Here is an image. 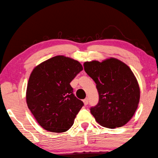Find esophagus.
Masks as SVG:
<instances>
[{
  "mask_svg": "<svg viewBox=\"0 0 158 158\" xmlns=\"http://www.w3.org/2000/svg\"><path fill=\"white\" fill-rule=\"evenodd\" d=\"M84 105L85 106H86V105H88V98H85V99H84Z\"/></svg>",
  "mask_w": 158,
  "mask_h": 158,
  "instance_id": "1",
  "label": "esophagus"
}]
</instances>
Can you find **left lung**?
I'll use <instances>...</instances> for the list:
<instances>
[{
  "instance_id": "left-lung-1",
  "label": "left lung",
  "mask_w": 158,
  "mask_h": 158,
  "mask_svg": "<svg viewBox=\"0 0 158 158\" xmlns=\"http://www.w3.org/2000/svg\"><path fill=\"white\" fill-rule=\"evenodd\" d=\"M84 66L99 93L98 104L90 108L97 122L108 128L127 124L135 113L140 98L138 82L131 68L113 57L102 62L85 61Z\"/></svg>"
}]
</instances>
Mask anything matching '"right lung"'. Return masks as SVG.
I'll use <instances>...</instances> for the list:
<instances>
[{
    "label": "right lung",
    "instance_id": "right-lung-1",
    "mask_svg": "<svg viewBox=\"0 0 158 158\" xmlns=\"http://www.w3.org/2000/svg\"><path fill=\"white\" fill-rule=\"evenodd\" d=\"M82 70L78 61L59 55L41 63L31 71L26 102L45 130L64 133L73 125L84 103L74 95L70 83Z\"/></svg>",
    "mask_w": 158,
    "mask_h": 158
}]
</instances>
